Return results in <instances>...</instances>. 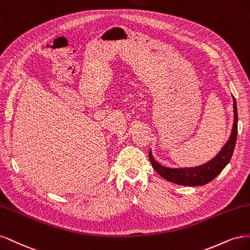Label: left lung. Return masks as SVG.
I'll list each match as a JSON object with an SVG mask.
<instances>
[{
    "instance_id": "8db88e82",
    "label": "left lung",
    "mask_w": 250,
    "mask_h": 250,
    "mask_svg": "<svg viewBox=\"0 0 250 250\" xmlns=\"http://www.w3.org/2000/svg\"><path fill=\"white\" fill-rule=\"evenodd\" d=\"M233 99V125L229 139L227 144L222 147L214 159L208 162L196 166V167H189V168H168L159 164L151 155V150H149V160L150 163L154 167L155 170L162 176L166 181H169L178 185H183V186H203V185L208 184L214 180L218 175L223 168L229 164L230 158L232 156L233 149H235L236 141H237V134H238V112H237V104L236 99Z\"/></svg>"
}]
</instances>
